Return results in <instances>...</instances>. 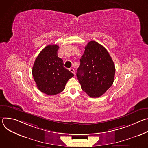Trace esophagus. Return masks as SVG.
<instances>
[{"label":"esophagus","instance_id":"esophagus-1","mask_svg":"<svg viewBox=\"0 0 148 148\" xmlns=\"http://www.w3.org/2000/svg\"><path fill=\"white\" fill-rule=\"evenodd\" d=\"M70 71L72 73H73L74 74H75V70H74V69H70Z\"/></svg>","mask_w":148,"mask_h":148}]
</instances>
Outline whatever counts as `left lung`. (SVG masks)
Listing matches in <instances>:
<instances>
[{
    "mask_svg": "<svg viewBox=\"0 0 148 148\" xmlns=\"http://www.w3.org/2000/svg\"><path fill=\"white\" fill-rule=\"evenodd\" d=\"M115 73L114 63L108 51L97 42L90 41L76 74L82 90L90 97H101L112 85Z\"/></svg>",
    "mask_w": 148,
    "mask_h": 148,
    "instance_id": "left-lung-1",
    "label": "left lung"
}]
</instances>
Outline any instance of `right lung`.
I'll return each mask as SVG.
<instances>
[{
  "label": "right lung",
  "instance_id": "right-lung-1",
  "mask_svg": "<svg viewBox=\"0 0 148 148\" xmlns=\"http://www.w3.org/2000/svg\"><path fill=\"white\" fill-rule=\"evenodd\" d=\"M59 46L48 45L35 60L32 74L38 89L47 95H53L65 89L68 80L74 74L66 69L63 61L57 56Z\"/></svg>",
  "mask_w": 148,
  "mask_h": 148
}]
</instances>
